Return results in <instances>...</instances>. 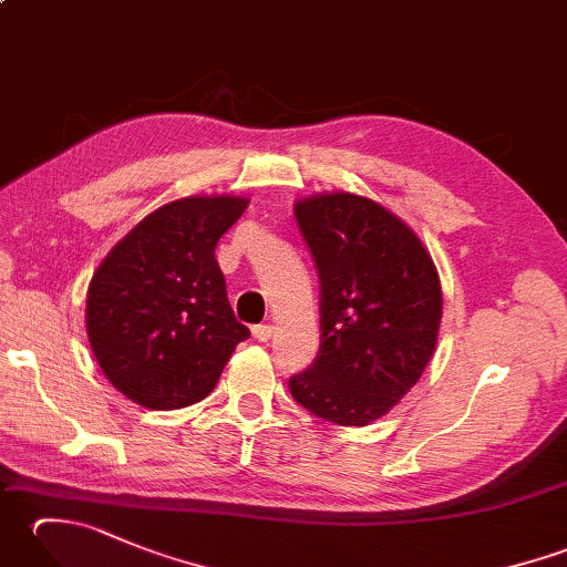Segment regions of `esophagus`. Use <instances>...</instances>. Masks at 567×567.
I'll return each instance as SVG.
<instances>
[{
    "mask_svg": "<svg viewBox=\"0 0 567 567\" xmlns=\"http://www.w3.org/2000/svg\"><path fill=\"white\" fill-rule=\"evenodd\" d=\"M270 336H272L270 323H258V327H252V339H256V341L268 343Z\"/></svg>",
    "mask_w": 567,
    "mask_h": 567,
    "instance_id": "esophagus-1",
    "label": "esophagus"
}]
</instances>
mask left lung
Masks as SVG:
<instances>
[{"label":"left lung","mask_w":567,"mask_h":567,"mask_svg":"<svg viewBox=\"0 0 567 567\" xmlns=\"http://www.w3.org/2000/svg\"><path fill=\"white\" fill-rule=\"evenodd\" d=\"M321 280V351L295 400L339 426L382 419L419 382L443 315L439 270L400 216L353 192L295 202Z\"/></svg>","instance_id":"8db88e82"}]
</instances>
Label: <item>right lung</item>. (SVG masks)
Segmentation results:
<instances>
[{"mask_svg": "<svg viewBox=\"0 0 567 567\" xmlns=\"http://www.w3.org/2000/svg\"><path fill=\"white\" fill-rule=\"evenodd\" d=\"M248 197L195 195L141 219L94 270L84 327L114 388L148 409L204 400L250 331L228 305L216 244Z\"/></svg>", "mask_w": 567, "mask_h": 567, "instance_id": "1", "label": "right lung"}]
</instances>
